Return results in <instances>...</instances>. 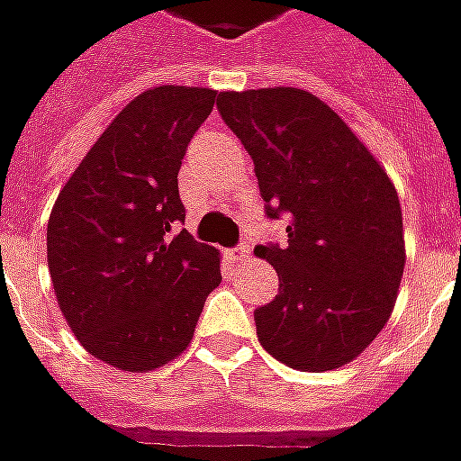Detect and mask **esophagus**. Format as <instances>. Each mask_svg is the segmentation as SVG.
Listing matches in <instances>:
<instances>
[{
    "label": "esophagus",
    "mask_w": 461,
    "mask_h": 461,
    "mask_svg": "<svg viewBox=\"0 0 461 461\" xmlns=\"http://www.w3.org/2000/svg\"><path fill=\"white\" fill-rule=\"evenodd\" d=\"M227 257H230L231 262H244V259L249 257V244L241 241L237 247H231V249H227Z\"/></svg>",
    "instance_id": "obj_1"
}]
</instances>
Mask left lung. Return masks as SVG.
<instances>
[{"label":"left lung","mask_w":461,"mask_h":461,"mask_svg":"<svg viewBox=\"0 0 461 461\" xmlns=\"http://www.w3.org/2000/svg\"><path fill=\"white\" fill-rule=\"evenodd\" d=\"M217 109L252 157L264 214L289 220L285 247H254L279 275V294L254 309L259 342L304 372L352 362L387 324L404 272L397 189L304 89L221 92Z\"/></svg>","instance_id":"8db88e82"}]
</instances>
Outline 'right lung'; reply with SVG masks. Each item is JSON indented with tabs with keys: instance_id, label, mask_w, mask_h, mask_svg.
Wrapping results in <instances>:
<instances>
[{
	"instance_id": "1",
	"label": "right lung",
	"mask_w": 461,
	"mask_h": 461,
	"mask_svg": "<svg viewBox=\"0 0 461 461\" xmlns=\"http://www.w3.org/2000/svg\"><path fill=\"white\" fill-rule=\"evenodd\" d=\"M220 96L154 86L122 109L74 169L47 224L59 309L96 359L124 372L172 362L220 286V252L186 230L179 167Z\"/></svg>"
}]
</instances>
